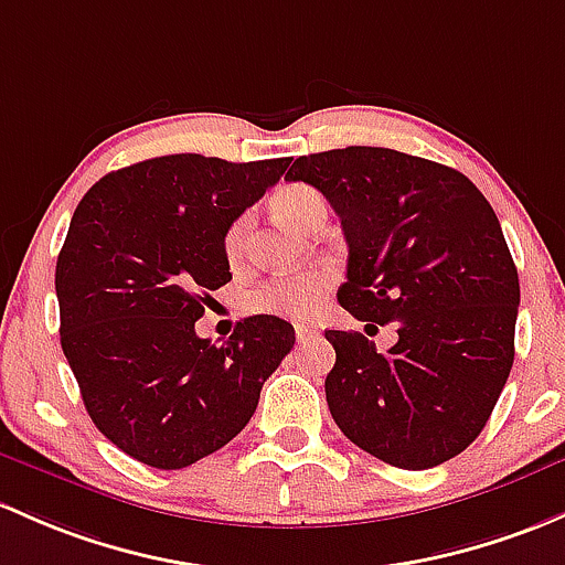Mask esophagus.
I'll return each instance as SVG.
<instances>
[{
  "instance_id": "34e87169",
  "label": "esophagus",
  "mask_w": 565,
  "mask_h": 565,
  "mask_svg": "<svg viewBox=\"0 0 565 565\" xmlns=\"http://www.w3.org/2000/svg\"><path fill=\"white\" fill-rule=\"evenodd\" d=\"M295 335H298V343H306L311 341V338H317V330L308 328V324H298V328H295Z\"/></svg>"
}]
</instances>
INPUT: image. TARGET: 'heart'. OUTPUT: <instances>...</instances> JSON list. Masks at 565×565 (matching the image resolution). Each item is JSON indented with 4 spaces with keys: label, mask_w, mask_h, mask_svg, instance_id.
<instances>
[{
    "label": "heart",
    "mask_w": 565,
    "mask_h": 565,
    "mask_svg": "<svg viewBox=\"0 0 565 565\" xmlns=\"http://www.w3.org/2000/svg\"><path fill=\"white\" fill-rule=\"evenodd\" d=\"M276 211L281 213L284 222H289L298 230H311V224L319 216L328 213V203H324L322 194L311 186H287L284 192H278L276 198ZM248 230H252V213H241L233 224H230L227 235H224V252L230 259H237L246 248ZM330 287V276L322 270L311 273H298V276L276 278V281H267L259 289H254L248 306L257 313H270V317H284V319H302L319 308V302L324 300Z\"/></svg>",
    "instance_id": "b5f03b06"
}]
</instances>
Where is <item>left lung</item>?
Segmentation results:
<instances>
[{"mask_svg":"<svg viewBox=\"0 0 565 565\" xmlns=\"http://www.w3.org/2000/svg\"><path fill=\"white\" fill-rule=\"evenodd\" d=\"M287 181L341 216L338 302L360 322H397L387 354L362 332L324 330L332 419L390 466H441L482 433L514 362L520 278L495 211L462 173L392 148L300 157Z\"/></svg>","mask_w":565,"mask_h":565,"instance_id":"left-lung-1","label":"left lung"}]
</instances>
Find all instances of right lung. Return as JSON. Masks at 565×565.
I'll list each match as a JSON object with an SVG mask.
<instances>
[{"label": "right lung", "instance_id": "right-lung-1", "mask_svg": "<svg viewBox=\"0 0 565 565\" xmlns=\"http://www.w3.org/2000/svg\"><path fill=\"white\" fill-rule=\"evenodd\" d=\"M287 164L170 153L99 178L75 207L56 259L64 358L92 423L146 466L175 471L233 441L295 347L270 313L222 343L194 332L233 278L230 224Z\"/></svg>", "mask_w": 565, "mask_h": 565}]
</instances>
